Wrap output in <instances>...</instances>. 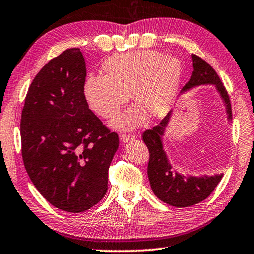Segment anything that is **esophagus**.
I'll return each mask as SVG.
<instances>
[{
	"instance_id": "1",
	"label": "esophagus",
	"mask_w": 254,
	"mask_h": 254,
	"mask_svg": "<svg viewBox=\"0 0 254 254\" xmlns=\"http://www.w3.org/2000/svg\"><path fill=\"white\" fill-rule=\"evenodd\" d=\"M136 138L135 135H132V134H122L120 136V139H121V142H123V143H127V142H130V141H132V140H134Z\"/></svg>"
}]
</instances>
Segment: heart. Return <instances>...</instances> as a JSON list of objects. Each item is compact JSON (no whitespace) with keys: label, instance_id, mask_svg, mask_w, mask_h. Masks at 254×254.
Returning a JSON list of instances; mask_svg holds the SVG:
<instances>
[{"label":"heart","instance_id":"b5f03b06","mask_svg":"<svg viewBox=\"0 0 254 254\" xmlns=\"http://www.w3.org/2000/svg\"><path fill=\"white\" fill-rule=\"evenodd\" d=\"M102 72L103 76L90 75L84 80V100L100 118L111 120L131 96L138 107L124 112L112 126L133 130L146 121V113L156 119L170 110L182 76V63L160 52H130L107 59Z\"/></svg>","mask_w":254,"mask_h":254}]
</instances>
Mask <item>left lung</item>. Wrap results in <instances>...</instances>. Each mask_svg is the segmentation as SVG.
<instances>
[{
	"instance_id": "left-lung-1",
	"label": "left lung",
	"mask_w": 254,
	"mask_h": 254,
	"mask_svg": "<svg viewBox=\"0 0 254 254\" xmlns=\"http://www.w3.org/2000/svg\"><path fill=\"white\" fill-rule=\"evenodd\" d=\"M193 71L191 79L183 87L182 91L187 92L193 88L212 84L218 91L225 108H226L227 121L232 120L231 102L224 84L221 83L218 74L209 64L199 56L192 54ZM173 111L166 115L158 126L151 130L143 132L142 140L149 149L148 178L152 192L163 202L176 208L191 207L207 199L215 190L217 184L223 178V173L214 175H184L173 168L170 158L164 149L163 136L166 132Z\"/></svg>"
}]
</instances>
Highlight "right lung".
Segmentation results:
<instances>
[{"mask_svg":"<svg viewBox=\"0 0 254 254\" xmlns=\"http://www.w3.org/2000/svg\"><path fill=\"white\" fill-rule=\"evenodd\" d=\"M87 69L80 48L51 60L31 82L20 123L22 159L48 202L86 211L107 192L119 135L103 126L83 97Z\"/></svg>","mask_w":254,"mask_h":254,"instance_id":"add662e5","label":"right lung"}]
</instances>
